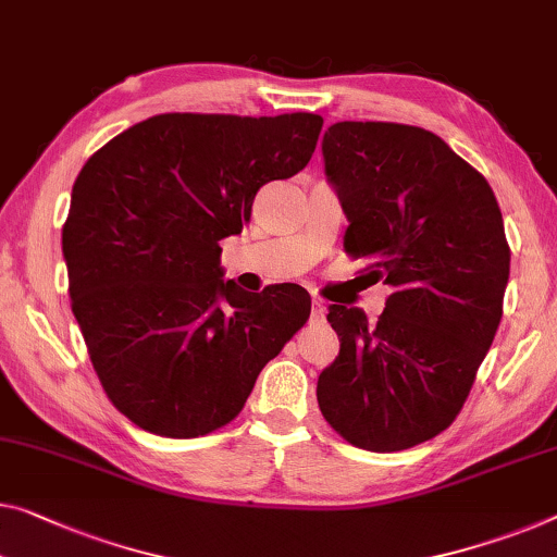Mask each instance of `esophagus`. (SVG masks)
<instances>
[{"mask_svg": "<svg viewBox=\"0 0 557 557\" xmlns=\"http://www.w3.org/2000/svg\"><path fill=\"white\" fill-rule=\"evenodd\" d=\"M311 319L313 321L326 319V306H323L321 298H313V301H311Z\"/></svg>", "mask_w": 557, "mask_h": 557, "instance_id": "obj_1", "label": "esophagus"}]
</instances>
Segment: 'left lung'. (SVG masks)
<instances>
[{
	"instance_id": "obj_1",
	"label": "left lung",
	"mask_w": 557,
	"mask_h": 557,
	"mask_svg": "<svg viewBox=\"0 0 557 557\" xmlns=\"http://www.w3.org/2000/svg\"><path fill=\"white\" fill-rule=\"evenodd\" d=\"M321 151L346 251L393 294L375 326L361 308L329 306L341 350L315 396L354 446L413 448L453 423L498 331L510 273L498 201L421 126L338 122Z\"/></svg>"
}]
</instances>
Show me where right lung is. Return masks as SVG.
Listing matches in <instances>:
<instances>
[{
	"mask_svg": "<svg viewBox=\"0 0 557 557\" xmlns=\"http://www.w3.org/2000/svg\"><path fill=\"white\" fill-rule=\"evenodd\" d=\"M319 114H159L84 164L62 228L72 311L107 396L144 431L196 438L238 416L311 313L296 284L238 288L221 246L256 191L311 159Z\"/></svg>",
	"mask_w": 557,
	"mask_h": 557,
	"instance_id": "right-lung-1",
	"label": "right lung"
}]
</instances>
